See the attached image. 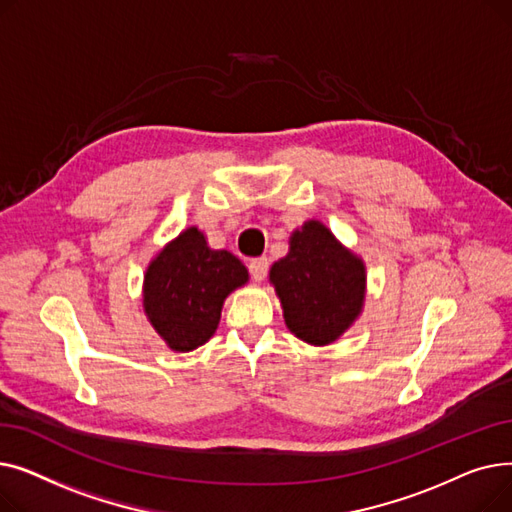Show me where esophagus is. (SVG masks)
I'll return each mask as SVG.
<instances>
[{"label": "esophagus", "mask_w": 512, "mask_h": 512, "mask_svg": "<svg viewBox=\"0 0 512 512\" xmlns=\"http://www.w3.org/2000/svg\"><path fill=\"white\" fill-rule=\"evenodd\" d=\"M249 270H251L253 280H255V282H261V280H265L267 270H270V261H267V257H255V259H251V263H249Z\"/></svg>", "instance_id": "34e87169"}]
</instances>
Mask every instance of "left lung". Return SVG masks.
<instances>
[{
  "label": "left lung",
  "mask_w": 512,
  "mask_h": 512,
  "mask_svg": "<svg viewBox=\"0 0 512 512\" xmlns=\"http://www.w3.org/2000/svg\"><path fill=\"white\" fill-rule=\"evenodd\" d=\"M286 328L311 346H328L361 317L367 294L365 261L319 220L292 230L288 255L270 270Z\"/></svg>",
  "instance_id": "obj_1"
}]
</instances>
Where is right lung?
<instances>
[{"mask_svg": "<svg viewBox=\"0 0 512 512\" xmlns=\"http://www.w3.org/2000/svg\"><path fill=\"white\" fill-rule=\"evenodd\" d=\"M249 270L226 249L188 226L155 253L143 276V311L159 338L176 353H191L218 330L222 307Z\"/></svg>", "mask_w": 512, "mask_h": 512, "instance_id": "obj_1", "label": "right lung"}]
</instances>
